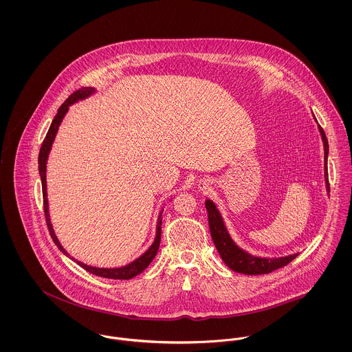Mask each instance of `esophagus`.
I'll return each instance as SVG.
<instances>
[{"instance_id": "34e87169", "label": "esophagus", "mask_w": 352, "mask_h": 352, "mask_svg": "<svg viewBox=\"0 0 352 352\" xmlns=\"http://www.w3.org/2000/svg\"><path fill=\"white\" fill-rule=\"evenodd\" d=\"M210 188H212V184H210L209 181H201V182H199V190L208 191Z\"/></svg>"}]
</instances>
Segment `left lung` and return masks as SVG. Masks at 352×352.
I'll return each mask as SVG.
<instances>
[{"label": "left lung", "mask_w": 352, "mask_h": 352, "mask_svg": "<svg viewBox=\"0 0 352 352\" xmlns=\"http://www.w3.org/2000/svg\"><path fill=\"white\" fill-rule=\"evenodd\" d=\"M319 131L322 134L323 144H324V177L327 184V191L329 192V182H328V168H327V158H328V140L323 131V129L319 126ZM208 216H209V226H210V234L214 241L217 250L223 260V263L232 270V271L243 273V274H265L276 271L278 268H283L288 265L292 260H295L298 253H294L285 257L278 258H265V257H257L252 256L248 252L243 250L239 245L232 240V237L228 233V229L223 223V219L221 213L214 205L213 201L206 199L205 202Z\"/></svg>", "instance_id": "left-lung-1"}]
</instances>
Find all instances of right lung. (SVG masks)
<instances>
[{
	"instance_id": "right-lung-1",
	"label": "right lung",
	"mask_w": 352,
	"mask_h": 352,
	"mask_svg": "<svg viewBox=\"0 0 352 352\" xmlns=\"http://www.w3.org/2000/svg\"><path fill=\"white\" fill-rule=\"evenodd\" d=\"M95 92V88H91V87H82L80 89L75 91L57 111L56 116H54V120H52V124L47 133V136L41 144V148H40V154H38V171H40V177H41V185H43V198H44V213H45V219H47V225H48V229H50V234L54 240V243L57 245V248L67 256H69L65 249L61 246V243H58L56 234H54V228H52V223H51V218H50V210H48V197H47V161H48V155H50V151H51V147H52V143H54V136L57 134V130H58V126L64 118V115L67 113L68 107L74 103H76L78 100H82L85 98H88L89 95H92ZM162 214V213H161ZM161 233H162V218L160 216L158 218V222H157V237L154 240L153 245L148 248L147 252H144L139 258H136L135 261H133L131 264L129 265H124L122 268H95V267H89V265H85L80 261H78V264L80 265L81 268H84L85 271L92 273V274H96V276H100V277H104V278H112V280H130L133 277H135L136 274L142 273L144 271L150 263L154 260V257L157 256V252L160 249V243H161ZM75 260V258H72Z\"/></svg>"
}]
</instances>
